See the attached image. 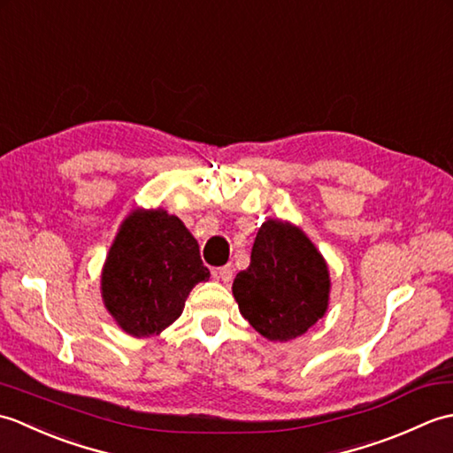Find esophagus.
<instances>
[{
    "instance_id": "esophagus-1",
    "label": "esophagus",
    "mask_w": 453,
    "mask_h": 453,
    "mask_svg": "<svg viewBox=\"0 0 453 453\" xmlns=\"http://www.w3.org/2000/svg\"><path fill=\"white\" fill-rule=\"evenodd\" d=\"M216 278L218 280H221L224 284H229L234 280V268L232 265H226V266H219L216 271Z\"/></svg>"
}]
</instances>
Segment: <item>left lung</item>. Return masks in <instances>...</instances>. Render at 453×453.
<instances>
[{
  "instance_id": "8db88e82",
  "label": "left lung",
  "mask_w": 453,
  "mask_h": 453,
  "mask_svg": "<svg viewBox=\"0 0 453 453\" xmlns=\"http://www.w3.org/2000/svg\"><path fill=\"white\" fill-rule=\"evenodd\" d=\"M232 290L257 333L286 342L325 315L331 278L323 255L300 227L266 219L255 237L251 265L235 276Z\"/></svg>"
}]
</instances>
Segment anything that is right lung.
<instances>
[{
	"mask_svg": "<svg viewBox=\"0 0 453 453\" xmlns=\"http://www.w3.org/2000/svg\"><path fill=\"white\" fill-rule=\"evenodd\" d=\"M208 278L185 224L163 208H138L122 221L109 249L101 296L120 329L142 339L177 321L192 288Z\"/></svg>",
	"mask_w": 453,
	"mask_h": 453,
	"instance_id": "add662e5",
	"label": "right lung"
}]
</instances>
